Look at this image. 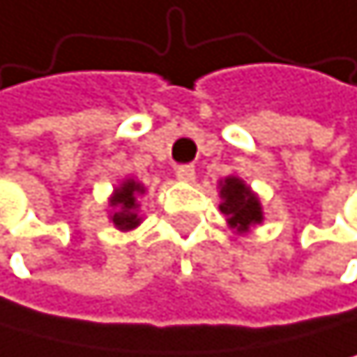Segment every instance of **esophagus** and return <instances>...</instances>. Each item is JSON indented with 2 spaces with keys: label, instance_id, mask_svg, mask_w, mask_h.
Instances as JSON below:
<instances>
[{
  "label": "esophagus",
  "instance_id": "esophagus-1",
  "mask_svg": "<svg viewBox=\"0 0 357 357\" xmlns=\"http://www.w3.org/2000/svg\"><path fill=\"white\" fill-rule=\"evenodd\" d=\"M175 175H177V180H182V182H193V180H195V166H193V164H182V166H177V169H175Z\"/></svg>",
  "mask_w": 357,
  "mask_h": 357
}]
</instances>
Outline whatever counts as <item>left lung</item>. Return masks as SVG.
<instances>
[{
    "label": "left lung",
    "mask_w": 357,
    "mask_h": 357,
    "mask_svg": "<svg viewBox=\"0 0 357 357\" xmlns=\"http://www.w3.org/2000/svg\"><path fill=\"white\" fill-rule=\"evenodd\" d=\"M220 193L224 197L220 208L224 215H229V224L233 229L246 231L251 224L262 222L260 202H257V197L242 184V180H238V177L224 180Z\"/></svg>",
    "instance_id": "1"
}]
</instances>
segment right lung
Segmentation results:
<instances>
[{
    "label": "right lung",
    "mask_w": 357,
    "mask_h": 357,
    "mask_svg": "<svg viewBox=\"0 0 357 357\" xmlns=\"http://www.w3.org/2000/svg\"><path fill=\"white\" fill-rule=\"evenodd\" d=\"M137 193H144V188L137 182H133V180L124 182L122 188H117L115 197L111 199V204L117 206V213L113 215V222H115L117 229L128 231V229H133V227H137V224H139L137 213H133V208H135V195Z\"/></svg>",
    "instance_id": "add662e5"
}]
</instances>
